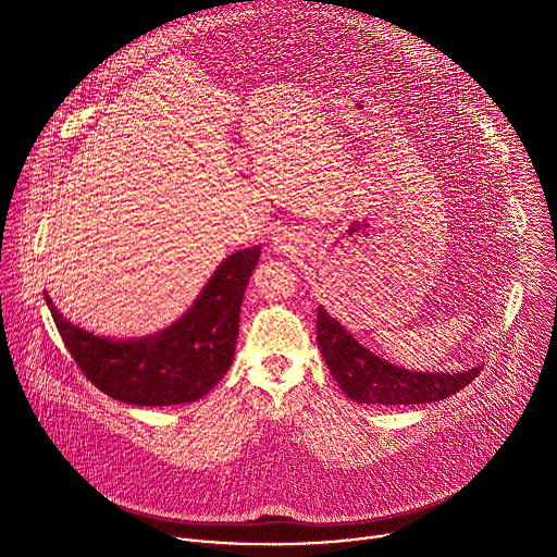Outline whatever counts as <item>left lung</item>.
<instances>
[{
    "label": "left lung",
    "mask_w": 557,
    "mask_h": 557,
    "mask_svg": "<svg viewBox=\"0 0 557 557\" xmlns=\"http://www.w3.org/2000/svg\"><path fill=\"white\" fill-rule=\"evenodd\" d=\"M317 342L331 374L357 404H432L447 399L481 374V366L462 372H414L394 366L361 346L324 306L317 310Z\"/></svg>",
    "instance_id": "obj_1"
}]
</instances>
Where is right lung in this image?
<instances>
[{"label": "right lung", "mask_w": 557, "mask_h": 557, "mask_svg": "<svg viewBox=\"0 0 557 557\" xmlns=\"http://www.w3.org/2000/svg\"><path fill=\"white\" fill-rule=\"evenodd\" d=\"M258 260L260 247L228 256L178 322L140 339L99 337L63 320L48 295L46 304L72 359L103 394L147 408L194 404L231 368Z\"/></svg>", "instance_id": "right-lung-1"}]
</instances>
